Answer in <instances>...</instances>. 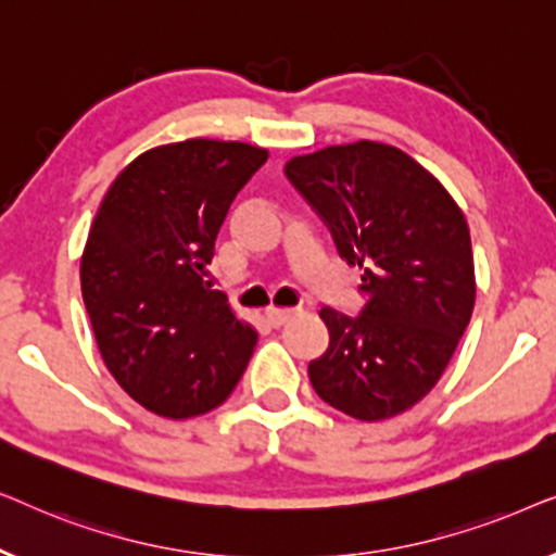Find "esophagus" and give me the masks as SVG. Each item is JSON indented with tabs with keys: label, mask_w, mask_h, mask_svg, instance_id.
<instances>
[{
	"label": "esophagus",
	"mask_w": 556,
	"mask_h": 556,
	"mask_svg": "<svg viewBox=\"0 0 556 556\" xmlns=\"http://www.w3.org/2000/svg\"><path fill=\"white\" fill-rule=\"evenodd\" d=\"M293 314H295L293 308H268V311H265V316H268L270 326H276V329H280V326L291 321Z\"/></svg>",
	"instance_id": "1"
}]
</instances>
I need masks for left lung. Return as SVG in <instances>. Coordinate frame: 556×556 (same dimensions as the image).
<instances>
[{
    "mask_svg": "<svg viewBox=\"0 0 556 556\" xmlns=\"http://www.w3.org/2000/svg\"><path fill=\"white\" fill-rule=\"evenodd\" d=\"M286 177L341 261L362 268L359 314L321 308L329 349L308 364L311 384L356 420L405 413L435 387L473 314L466 217L430 172L387 143L295 156Z\"/></svg>",
    "mask_w": 556,
    "mask_h": 556,
    "instance_id": "1",
    "label": "left lung"
}]
</instances>
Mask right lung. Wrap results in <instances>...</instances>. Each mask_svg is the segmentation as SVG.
Masks as SVG:
<instances>
[{"label": "right lung", "instance_id": "obj_1", "mask_svg": "<svg viewBox=\"0 0 556 556\" xmlns=\"http://www.w3.org/2000/svg\"><path fill=\"white\" fill-rule=\"evenodd\" d=\"M268 151L189 139L151 149L113 181L80 263L83 301L105 367L162 417L223 405L257 333L235 318L204 268L240 189Z\"/></svg>", "mask_w": 556, "mask_h": 556}]
</instances>
